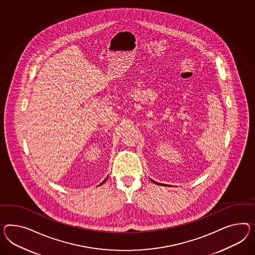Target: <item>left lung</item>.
Returning a JSON list of instances; mask_svg holds the SVG:
<instances>
[{"label":"left lung","mask_w":255,"mask_h":255,"mask_svg":"<svg viewBox=\"0 0 255 255\" xmlns=\"http://www.w3.org/2000/svg\"><path fill=\"white\" fill-rule=\"evenodd\" d=\"M153 182H154V181H153ZM154 183H156V182H154ZM157 185H162V184H160V183H156Z\"/></svg>","instance_id":"left-lung-1"}]
</instances>
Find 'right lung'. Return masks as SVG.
I'll return each instance as SVG.
<instances>
[{
    "instance_id": "1",
    "label": "right lung",
    "mask_w": 255,
    "mask_h": 255,
    "mask_svg": "<svg viewBox=\"0 0 255 255\" xmlns=\"http://www.w3.org/2000/svg\"><path fill=\"white\" fill-rule=\"evenodd\" d=\"M105 180H106V179H105ZM105 181H104V182H103V183H105ZM103 183H102V184H103ZM102 184H101V185H102Z\"/></svg>"
}]
</instances>
